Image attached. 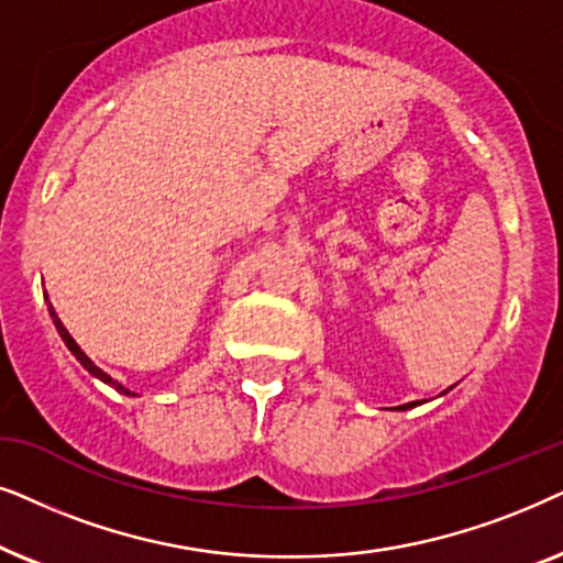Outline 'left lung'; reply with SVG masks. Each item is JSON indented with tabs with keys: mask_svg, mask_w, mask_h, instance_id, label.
<instances>
[{
	"mask_svg": "<svg viewBox=\"0 0 563 563\" xmlns=\"http://www.w3.org/2000/svg\"><path fill=\"white\" fill-rule=\"evenodd\" d=\"M417 404H422V401H409V404H401V407H396L399 411H407V409H415Z\"/></svg>",
	"mask_w": 563,
	"mask_h": 563,
	"instance_id": "8db88e82",
	"label": "left lung"
}]
</instances>
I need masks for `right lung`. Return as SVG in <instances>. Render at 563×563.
Segmentation results:
<instances>
[{
  "instance_id": "add662e5",
  "label": "right lung",
  "mask_w": 563,
  "mask_h": 563,
  "mask_svg": "<svg viewBox=\"0 0 563 563\" xmlns=\"http://www.w3.org/2000/svg\"><path fill=\"white\" fill-rule=\"evenodd\" d=\"M46 301H48V296H46ZM48 313H51V319H54V324H56V329H58V334H62V340H64V344H66V347H69V350H71V355H74V357H77L81 365H85V371H89V373H92V376H95V378H100V380H102V384H108V386H112V388H115V391H120V394H125V396H136V394H133V391H129V388H125V386H120V384H118V380H112V378L108 376V373H102V371H100V368H97V365L92 363V360H89V357L85 355V352H81V347H79V344H77V342H74V336H71L69 332H66V327L62 324V319H58V317H56V311H54V306H51V301H48Z\"/></svg>"
}]
</instances>
